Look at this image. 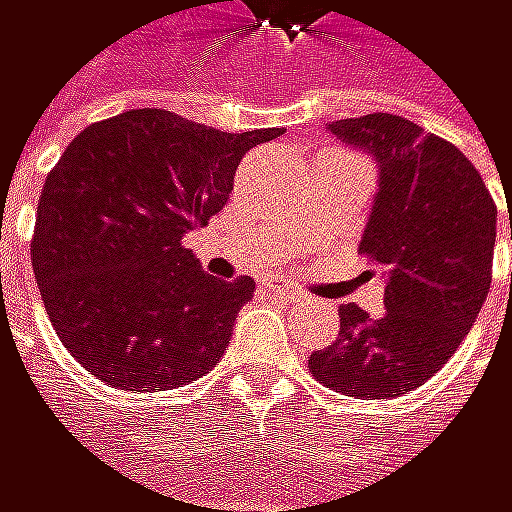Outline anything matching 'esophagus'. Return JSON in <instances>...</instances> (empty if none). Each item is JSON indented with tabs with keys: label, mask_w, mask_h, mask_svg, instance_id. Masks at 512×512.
Instances as JSON below:
<instances>
[{
	"label": "esophagus",
	"mask_w": 512,
	"mask_h": 512,
	"mask_svg": "<svg viewBox=\"0 0 512 512\" xmlns=\"http://www.w3.org/2000/svg\"><path fill=\"white\" fill-rule=\"evenodd\" d=\"M265 287H268L271 293H277V296L290 299V302H302V299H305V293H302V290H296L293 284H287V280H280V277H271V280H265Z\"/></svg>",
	"instance_id": "esophagus-1"
}]
</instances>
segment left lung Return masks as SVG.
Wrapping results in <instances>:
<instances>
[{"label":"left lung","instance_id":"obj_1","mask_svg":"<svg viewBox=\"0 0 512 512\" xmlns=\"http://www.w3.org/2000/svg\"><path fill=\"white\" fill-rule=\"evenodd\" d=\"M326 131L378 164L360 250L385 280V314L342 305L339 339L314 351L308 366L345 397H403L476 323L492 287L498 207L479 170L409 118L375 112L332 121Z\"/></svg>","mask_w":512,"mask_h":512}]
</instances>
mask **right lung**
I'll return each instance as SVG.
<instances>
[{"label":"right lung","instance_id":"1","mask_svg":"<svg viewBox=\"0 0 512 512\" xmlns=\"http://www.w3.org/2000/svg\"><path fill=\"white\" fill-rule=\"evenodd\" d=\"M280 127L225 134L131 109L75 137L36 210L33 274L66 351L121 391L201 378L232 342L253 277L204 274L183 238L235 189L241 158Z\"/></svg>","mask_w":512,"mask_h":512}]
</instances>
